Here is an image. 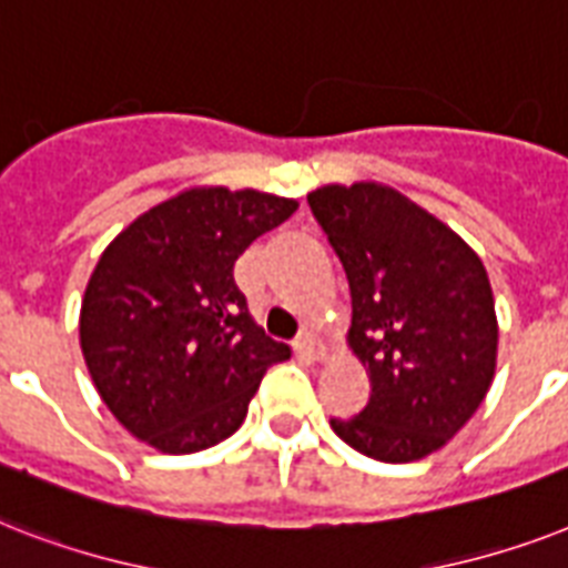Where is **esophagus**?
I'll return each instance as SVG.
<instances>
[{
    "label": "esophagus",
    "mask_w": 568,
    "mask_h": 568,
    "mask_svg": "<svg viewBox=\"0 0 568 568\" xmlns=\"http://www.w3.org/2000/svg\"><path fill=\"white\" fill-rule=\"evenodd\" d=\"M294 349H297L303 358H308V362H324V358H326L324 338H321V335H317V332H312V329L300 332L297 341H294Z\"/></svg>",
    "instance_id": "1"
}]
</instances>
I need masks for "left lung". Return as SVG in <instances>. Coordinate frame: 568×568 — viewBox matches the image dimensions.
I'll list each match as a JSON object with an SVG mask.
<instances>
[{
  "instance_id": "1",
  "label": "left lung",
  "mask_w": 568,
  "mask_h": 568,
  "mask_svg": "<svg viewBox=\"0 0 568 568\" xmlns=\"http://www.w3.org/2000/svg\"><path fill=\"white\" fill-rule=\"evenodd\" d=\"M308 206L347 271V344L371 403L332 432L367 458L408 464L449 444L490 390L499 321L478 253L376 180L326 183Z\"/></svg>"
}]
</instances>
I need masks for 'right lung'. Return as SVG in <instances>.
Here are the masks:
<instances>
[{
	"instance_id": "right-lung-1",
	"label": "right lung",
	"mask_w": 568,
	"mask_h": 568,
	"mask_svg": "<svg viewBox=\"0 0 568 568\" xmlns=\"http://www.w3.org/2000/svg\"><path fill=\"white\" fill-rule=\"evenodd\" d=\"M294 210L260 189L192 186L104 247L81 300V353L136 440L165 455L221 444L265 371L292 356L256 326L233 265Z\"/></svg>"
}]
</instances>
